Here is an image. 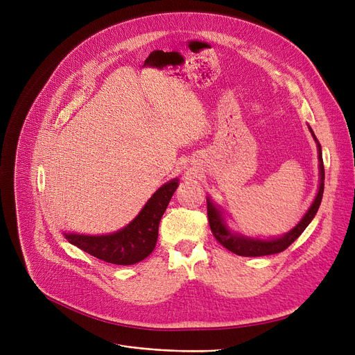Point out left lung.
Here are the masks:
<instances>
[{"instance_id": "1", "label": "left lung", "mask_w": 355, "mask_h": 355, "mask_svg": "<svg viewBox=\"0 0 355 355\" xmlns=\"http://www.w3.org/2000/svg\"><path fill=\"white\" fill-rule=\"evenodd\" d=\"M313 135V134H312ZM315 138V135H313ZM316 141V138H315ZM318 142V141H316ZM318 151H320V171H321V184H320V190L318 194H316L312 206L304 216V218L297 223L296 227L292 229L288 234L279 239H272V240H259V239H249L243 237L239 234H233L227 226L223 221V217L220 211L216 209L211 200L207 198V217L210 223V229L213 236L221 246H225L227 250L239 254V256H268V254H275V253H281L285 249H288L293 241L302 234V232L308 227L312 218L315 217L316 211H318L321 206V200L324 194V180H325V171H324V161H322V153H321V145L318 142Z\"/></svg>"}]
</instances>
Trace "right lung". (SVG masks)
Masks as SVG:
<instances>
[{
  "label": "right lung",
  "mask_w": 355,
  "mask_h": 355,
  "mask_svg": "<svg viewBox=\"0 0 355 355\" xmlns=\"http://www.w3.org/2000/svg\"><path fill=\"white\" fill-rule=\"evenodd\" d=\"M178 181L164 184L148 200L145 207L125 229L106 236L64 234L71 245L78 246L90 256L114 265H134L151 254L157 245L158 226Z\"/></svg>",
  "instance_id": "add662e5"
}]
</instances>
